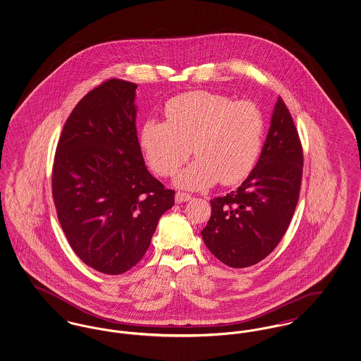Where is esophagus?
I'll return each mask as SVG.
<instances>
[{
	"label": "esophagus",
	"mask_w": 361,
	"mask_h": 361,
	"mask_svg": "<svg viewBox=\"0 0 361 361\" xmlns=\"http://www.w3.org/2000/svg\"><path fill=\"white\" fill-rule=\"evenodd\" d=\"M190 195L187 192H176V203H184V202H188L190 200Z\"/></svg>",
	"instance_id": "obj_1"
}]
</instances>
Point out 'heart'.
Instances as JSON below:
<instances>
[{"label": "heart", "mask_w": 361, "mask_h": 361, "mask_svg": "<svg viewBox=\"0 0 361 361\" xmlns=\"http://www.w3.org/2000/svg\"><path fill=\"white\" fill-rule=\"evenodd\" d=\"M164 114L165 121H146L139 131L140 149L158 176H172L192 149L197 159L176 177L183 188L235 185L255 169L265 131L256 104L197 90L171 99Z\"/></svg>", "instance_id": "obj_1"}]
</instances>
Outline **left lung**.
I'll return each instance as SVG.
<instances>
[{"mask_svg":"<svg viewBox=\"0 0 361 361\" xmlns=\"http://www.w3.org/2000/svg\"><path fill=\"white\" fill-rule=\"evenodd\" d=\"M303 174V149L291 114L277 99L257 165L237 190L215 197L202 231L209 252L231 268L274 252L291 224Z\"/></svg>","mask_w":361,"mask_h":361,"instance_id":"1","label":"left lung"}]
</instances>
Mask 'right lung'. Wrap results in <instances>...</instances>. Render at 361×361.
Returning a JSON list of instances; mask_svg holds the SVG:
<instances>
[{
  "instance_id": "obj_1",
  "label": "right lung",
  "mask_w": 361,
  "mask_h": 361,
  "mask_svg": "<svg viewBox=\"0 0 361 361\" xmlns=\"http://www.w3.org/2000/svg\"><path fill=\"white\" fill-rule=\"evenodd\" d=\"M137 84L111 78L74 106L52 165V199L74 253L90 268L121 275L150 246L174 204L147 171L135 126Z\"/></svg>"
}]
</instances>
